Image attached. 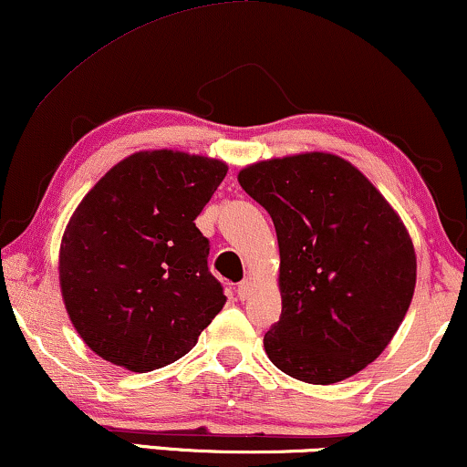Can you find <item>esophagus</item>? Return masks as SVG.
<instances>
[{
	"label": "esophagus",
	"mask_w": 467,
	"mask_h": 467,
	"mask_svg": "<svg viewBox=\"0 0 467 467\" xmlns=\"http://www.w3.org/2000/svg\"><path fill=\"white\" fill-rule=\"evenodd\" d=\"M251 292H253V281L251 279H243L240 281V285H238V296L243 298H249L251 296Z\"/></svg>",
	"instance_id": "esophagus-1"
}]
</instances>
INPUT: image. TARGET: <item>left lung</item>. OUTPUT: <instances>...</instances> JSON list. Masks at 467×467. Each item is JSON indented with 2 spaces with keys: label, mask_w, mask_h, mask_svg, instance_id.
Returning a JSON list of instances; mask_svg holds the SVG:
<instances>
[{
  "label": "left lung",
  "mask_w": 467,
  "mask_h": 467,
  "mask_svg": "<svg viewBox=\"0 0 467 467\" xmlns=\"http://www.w3.org/2000/svg\"><path fill=\"white\" fill-rule=\"evenodd\" d=\"M238 182L277 229L281 318L264 336L268 359L314 385L364 370L392 342L416 290L405 223L333 153L262 160Z\"/></svg>",
  "instance_id": "obj_1"
}]
</instances>
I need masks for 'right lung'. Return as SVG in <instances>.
Here are the masks:
<instances>
[{"label": "right lung", "instance_id": "add662e5", "mask_svg": "<svg viewBox=\"0 0 467 467\" xmlns=\"http://www.w3.org/2000/svg\"><path fill=\"white\" fill-rule=\"evenodd\" d=\"M224 175L223 160L138 151L75 207L57 273L68 318L93 353L151 372L192 350L227 301L194 224Z\"/></svg>", "mask_w": 467, "mask_h": 467}]
</instances>
